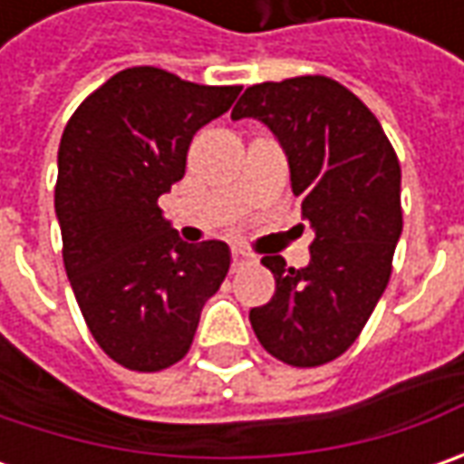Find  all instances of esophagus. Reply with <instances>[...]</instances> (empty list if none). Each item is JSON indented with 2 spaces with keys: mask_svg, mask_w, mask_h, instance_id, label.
I'll return each instance as SVG.
<instances>
[{
  "mask_svg": "<svg viewBox=\"0 0 464 464\" xmlns=\"http://www.w3.org/2000/svg\"><path fill=\"white\" fill-rule=\"evenodd\" d=\"M242 263H247V256H245L242 250H235V253H232V268L237 271V268H240Z\"/></svg>",
  "mask_w": 464,
  "mask_h": 464,
  "instance_id": "1",
  "label": "esophagus"
}]
</instances>
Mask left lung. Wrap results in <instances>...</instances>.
I'll return each instance as SVG.
<instances>
[{
  "mask_svg": "<svg viewBox=\"0 0 464 464\" xmlns=\"http://www.w3.org/2000/svg\"><path fill=\"white\" fill-rule=\"evenodd\" d=\"M232 118H258L278 136L314 229L307 268L263 256L276 295L250 310V325L278 362L328 364L362 335L392 274L402 232L398 154L364 102L323 74L253 84Z\"/></svg>",
  "mask_w": 464,
  "mask_h": 464,
  "instance_id": "8db88e82",
  "label": "left lung"
}]
</instances>
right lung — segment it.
I'll return each instance as SVG.
<instances>
[{
  "mask_svg": "<svg viewBox=\"0 0 464 464\" xmlns=\"http://www.w3.org/2000/svg\"><path fill=\"white\" fill-rule=\"evenodd\" d=\"M240 90L131 66L82 100L63 129L53 190L63 268L95 343L131 372L186 356L229 271L227 245L183 242L157 198L186 175L193 134Z\"/></svg>",
  "mask_w": 464,
  "mask_h": 464,
  "instance_id": "1",
  "label": "right lung"
}]
</instances>
